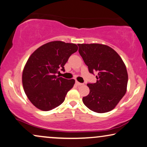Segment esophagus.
<instances>
[{
  "label": "esophagus",
  "mask_w": 147,
  "mask_h": 147,
  "mask_svg": "<svg viewBox=\"0 0 147 147\" xmlns=\"http://www.w3.org/2000/svg\"><path fill=\"white\" fill-rule=\"evenodd\" d=\"M76 83L77 85H78V86H81V85H83V83H81L78 82V81H76Z\"/></svg>",
  "instance_id": "obj_1"
}]
</instances>
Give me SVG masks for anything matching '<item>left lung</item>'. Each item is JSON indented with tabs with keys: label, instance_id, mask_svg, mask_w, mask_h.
Wrapping results in <instances>:
<instances>
[{
	"label": "left lung",
	"instance_id": "8db88e82",
	"mask_svg": "<svg viewBox=\"0 0 147 147\" xmlns=\"http://www.w3.org/2000/svg\"><path fill=\"white\" fill-rule=\"evenodd\" d=\"M79 53L91 74L96 71V82L88 83L90 92L83 102L92 111L105 113L116 107L127 91L128 75L123 61L107 45L79 44Z\"/></svg>",
	"mask_w": 147,
	"mask_h": 147
}]
</instances>
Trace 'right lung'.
<instances>
[{
    "label": "right lung",
    "mask_w": 147,
    "mask_h": 147,
    "mask_svg": "<svg viewBox=\"0 0 147 147\" xmlns=\"http://www.w3.org/2000/svg\"><path fill=\"white\" fill-rule=\"evenodd\" d=\"M78 47L60 40L39 47L29 56L22 73V84L30 102L38 109L49 111L64 102L75 80L56 76Z\"/></svg>",
    "instance_id": "obj_1"
}]
</instances>
